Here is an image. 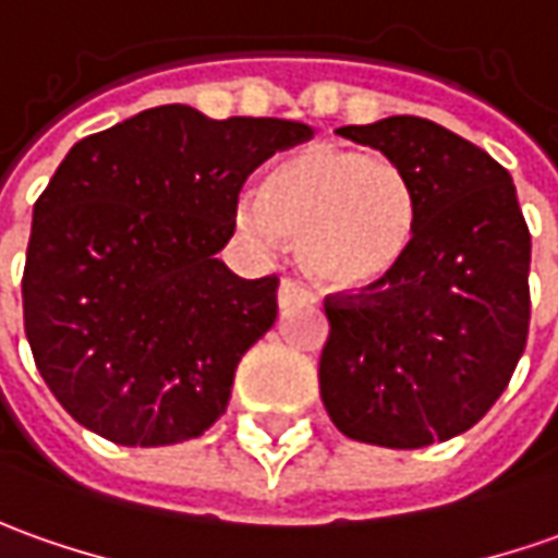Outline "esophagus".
I'll list each match as a JSON object with an SVG mask.
<instances>
[{"label": "esophagus", "mask_w": 558, "mask_h": 558, "mask_svg": "<svg viewBox=\"0 0 558 558\" xmlns=\"http://www.w3.org/2000/svg\"><path fill=\"white\" fill-rule=\"evenodd\" d=\"M278 299H280V308H290V305L299 302V299H314V295H311V290L305 287V283H299V280L293 278H283L280 280Z\"/></svg>", "instance_id": "esophagus-1"}]
</instances>
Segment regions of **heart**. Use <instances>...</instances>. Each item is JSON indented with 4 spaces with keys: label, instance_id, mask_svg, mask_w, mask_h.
<instances>
[{
    "label": "heart",
    "instance_id": "heart-1",
    "mask_svg": "<svg viewBox=\"0 0 558 558\" xmlns=\"http://www.w3.org/2000/svg\"><path fill=\"white\" fill-rule=\"evenodd\" d=\"M241 226L280 238L311 278L369 290L400 271L418 234V192L385 155L314 143L283 158L263 192L241 201Z\"/></svg>",
    "mask_w": 558,
    "mask_h": 558
}]
</instances>
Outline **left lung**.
Returning <instances> with one entry per match:
<instances>
[{
    "instance_id": "8db88e82",
    "label": "left lung",
    "mask_w": 558,
    "mask_h": 558,
    "mask_svg": "<svg viewBox=\"0 0 558 558\" xmlns=\"http://www.w3.org/2000/svg\"><path fill=\"white\" fill-rule=\"evenodd\" d=\"M339 134L407 170L418 234L400 271L324 299L320 397L344 437L422 449L495 407L529 339L532 234L510 173L480 146L415 116Z\"/></svg>"
}]
</instances>
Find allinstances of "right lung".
<instances>
[{
  "label": "right lung",
  "instance_id": "add662e5",
  "mask_svg": "<svg viewBox=\"0 0 558 558\" xmlns=\"http://www.w3.org/2000/svg\"><path fill=\"white\" fill-rule=\"evenodd\" d=\"M311 134L170 104L72 146L33 207L21 293L33 360L75 422L173 446L226 412L278 317V275L238 278L216 253L250 173Z\"/></svg>",
  "mask_w": 558,
  "mask_h": 558
}]
</instances>
